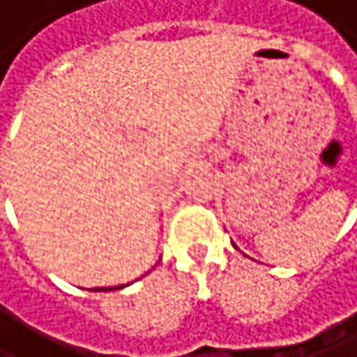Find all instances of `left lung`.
<instances>
[{
    "instance_id": "left-lung-1",
    "label": "left lung",
    "mask_w": 357,
    "mask_h": 357,
    "mask_svg": "<svg viewBox=\"0 0 357 357\" xmlns=\"http://www.w3.org/2000/svg\"><path fill=\"white\" fill-rule=\"evenodd\" d=\"M233 246H236V244H233Z\"/></svg>"
}]
</instances>
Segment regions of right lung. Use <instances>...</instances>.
<instances>
[{
	"label": "right lung",
	"mask_w": 357,
	"mask_h": 357,
	"mask_svg": "<svg viewBox=\"0 0 357 357\" xmlns=\"http://www.w3.org/2000/svg\"><path fill=\"white\" fill-rule=\"evenodd\" d=\"M130 284V282H128ZM126 284H117V287H96V289H89V291H115V289H124Z\"/></svg>",
	"instance_id": "right-lung-1"
}]
</instances>
